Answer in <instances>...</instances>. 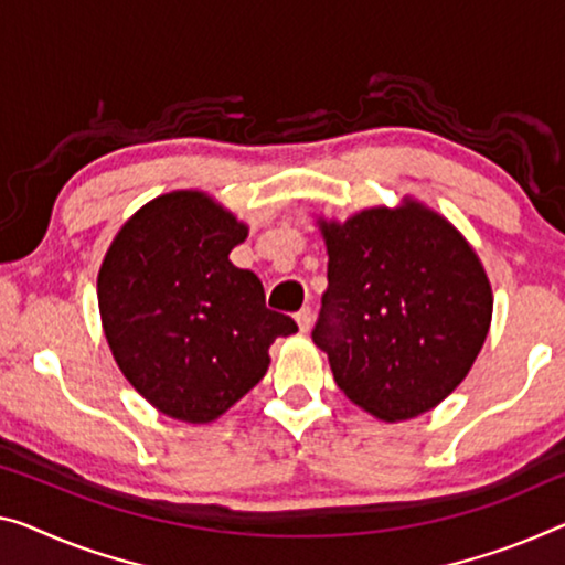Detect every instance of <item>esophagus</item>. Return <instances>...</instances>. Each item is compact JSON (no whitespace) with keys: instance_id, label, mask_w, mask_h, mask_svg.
<instances>
[{"instance_id":"obj_1","label":"esophagus","mask_w":565,"mask_h":565,"mask_svg":"<svg viewBox=\"0 0 565 565\" xmlns=\"http://www.w3.org/2000/svg\"><path fill=\"white\" fill-rule=\"evenodd\" d=\"M295 320H298L300 331H308V328L312 326V310L310 308L298 310V312H295Z\"/></svg>"}]
</instances>
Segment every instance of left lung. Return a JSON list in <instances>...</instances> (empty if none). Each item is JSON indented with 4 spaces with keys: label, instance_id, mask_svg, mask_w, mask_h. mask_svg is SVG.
I'll use <instances>...</instances> for the list:
<instances>
[{
    "label": "left lung",
    "instance_id": "1",
    "mask_svg": "<svg viewBox=\"0 0 565 565\" xmlns=\"http://www.w3.org/2000/svg\"><path fill=\"white\" fill-rule=\"evenodd\" d=\"M320 230L328 290L312 341L338 388L384 422L429 412L467 376L490 328L492 290L475 249L416 202Z\"/></svg>",
    "mask_w": 565,
    "mask_h": 565
}]
</instances>
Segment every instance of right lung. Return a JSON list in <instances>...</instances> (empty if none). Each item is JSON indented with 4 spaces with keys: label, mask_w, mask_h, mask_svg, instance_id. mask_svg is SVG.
Instances as JSON below:
<instances>
[{
    "label": "right lung",
    "mask_w": 565,
    "mask_h": 565,
    "mask_svg": "<svg viewBox=\"0 0 565 565\" xmlns=\"http://www.w3.org/2000/svg\"><path fill=\"white\" fill-rule=\"evenodd\" d=\"M247 227L202 192H171L116 234L98 273L113 359L167 416L214 422L270 366L275 338L298 331L265 306L259 277L230 263Z\"/></svg>",
    "instance_id": "1"
}]
</instances>
